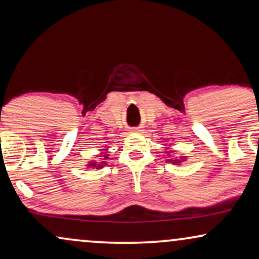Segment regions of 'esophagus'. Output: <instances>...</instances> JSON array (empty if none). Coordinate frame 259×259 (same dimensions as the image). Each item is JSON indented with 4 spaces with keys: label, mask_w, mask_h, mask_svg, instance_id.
I'll use <instances>...</instances> for the list:
<instances>
[{
    "label": "esophagus",
    "mask_w": 259,
    "mask_h": 259,
    "mask_svg": "<svg viewBox=\"0 0 259 259\" xmlns=\"http://www.w3.org/2000/svg\"><path fill=\"white\" fill-rule=\"evenodd\" d=\"M132 133H136V134H139V133H141V130L139 129V127H134V129H132Z\"/></svg>",
    "instance_id": "34e87169"
}]
</instances>
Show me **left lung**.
<instances>
[{
  "label": "left lung",
  "mask_w": 259,
  "mask_h": 259,
  "mask_svg": "<svg viewBox=\"0 0 259 259\" xmlns=\"http://www.w3.org/2000/svg\"><path fill=\"white\" fill-rule=\"evenodd\" d=\"M166 152H167V154L169 155L171 150H166ZM185 159H186L185 156H181V158H179V159H168L167 162H172V163H175V165H179V163H182V161H184Z\"/></svg>",
  "instance_id": "1"
}]
</instances>
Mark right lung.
Masks as SVG:
<instances>
[{
  "instance_id": "add662e5",
  "label": "right lung",
  "mask_w": 259,
  "mask_h": 259,
  "mask_svg": "<svg viewBox=\"0 0 259 259\" xmlns=\"http://www.w3.org/2000/svg\"><path fill=\"white\" fill-rule=\"evenodd\" d=\"M101 156H103V160H106V159H109V154H107V148H105V149H103L101 150ZM106 163L107 162H105V161H94V160H92V161H90L87 163V167H96V168H103L104 166H106Z\"/></svg>"
}]
</instances>
